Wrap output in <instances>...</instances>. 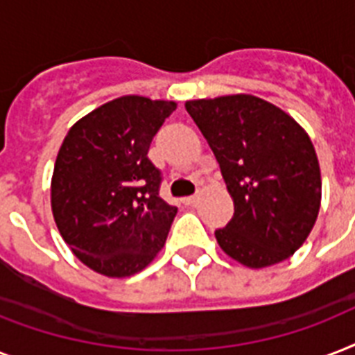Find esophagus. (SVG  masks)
<instances>
[{
	"label": "esophagus",
	"mask_w": 355,
	"mask_h": 355,
	"mask_svg": "<svg viewBox=\"0 0 355 355\" xmlns=\"http://www.w3.org/2000/svg\"><path fill=\"white\" fill-rule=\"evenodd\" d=\"M197 200H199V195H189V197H184L182 202L186 206H193L195 202H197Z\"/></svg>",
	"instance_id": "34e87169"
}]
</instances>
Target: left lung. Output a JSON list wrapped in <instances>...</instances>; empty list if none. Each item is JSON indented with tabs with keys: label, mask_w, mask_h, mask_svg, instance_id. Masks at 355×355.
Segmentation results:
<instances>
[{
	"label": "left lung",
	"mask_w": 355,
	"mask_h": 355,
	"mask_svg": "<svg viewBox=\"0 0 355 355\" xmlns=\"http://www.w3.org/2000/svg\"><path fill=\"white\" fill-rule=\"evenodd\" d=\"M214 150L234 217L216 230L219 247L261 269L302 247L320 208V167L308 132L282 108L237 94L186 101Z\"/></svg>",
	"instance_id": "8db88e82"
}]
</instances>
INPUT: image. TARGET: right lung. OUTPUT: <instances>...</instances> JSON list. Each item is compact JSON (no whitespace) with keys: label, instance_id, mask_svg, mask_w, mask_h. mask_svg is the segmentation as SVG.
<instances>
[{"label":"right lung","instance_id":"1","mask_svg":"<svg viewBox=\"0 0 355 355\" xmlns=\"http://www.w3.org/2000/svg\"><path fill=\"white\" fill-rule=\"evenodd\" d=\"M173 101L123 96L66 134L51 178V210L77 258L110 278L145 269L166 243L177 208L162 199L150 141Z\"/></svg>","mask_w":355,"mask_h":355}]
</instances>
